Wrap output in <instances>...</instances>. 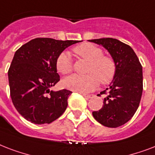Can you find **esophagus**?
Returning a JSON list of instances; mask_svg holds the SVG:
<instances>
[{
    "mask_svg": "<svg viewBox=\"0 0 155 155\" xmlns=\"http://www.w3.org/2000/svg\"><path fill=\"white\" fill-rule=\"evenodd\" d=\"M82 95H83L86 99H91V98H92V94H81Z\"/></svg>",
    "mask_w": 155,
    "mask_h": 155,
    "instance_id": "esophagus-1",
    "label": "esophagus"
}]
</instances>
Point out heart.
I'll use <instances>...</instances> for the list:
<instances>
[{
    "label": "heart",
    "instance_id": "b5f03b06",
    "mask_svg": "<svg viewBox=\"0 0 155 155\" xmlns=\"http://www.w3.org/2000/svg\"><path fill=\"white\" fill-rule=\"evenodd\" d=\"M73 51L81 57L89 64L86 69V75L74 74L63 81L67 89L71 91L86 93L96 88L99 82L103 85L110 83L115 78L116 73V62L110 56H104V51L100 48L90 43H85L75 47ZM56 67L57 71L62 74L71 73L73 61L68 51H62L56 59Z\"/></svg>",
    "mask_w": 155,
    "mask_h": 155
}]
</instances>
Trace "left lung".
<instances>
[{
    "label": "left lung",
    "instance_id": "left-lung-1",
    "mask_svg": "<svg viewBox=\"0 0 155 155\" xmlns=\"http://www.w3.org/2000/svg\"><path fill=\"white\" fill-rule=\"evenodd\" d=\"M89 41L106 48L116 65L115 78L108 88L100 93L108 94L104 99L103 107L93 111L92 115L104 126H121L138 108L143 91L142 66L131 47L118 39L103 38Z\"/></svg>",
    "mask_w": 155,
    "mask_h": 155
}]
</instances>
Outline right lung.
Listing matches in <instances>:
<instances>
[{
  "label": "right lung",
  "mask_w": 155,
  "mask_h": 155,
  "mask_svg": "<svg viewBox=\"0 0 155 155\" xmlns=\"http://www.w3.org/2000/svg\"><path fill=\"white\" fill-rule=\"evenodd\" d=\"M79 42L36 38L17 50L8 71L10 96L26 120L36 124H50L64 113L72 91L50 88L60 81L56 67L58 56Z\"/></svg>",
  "instance_id": "right-lung-1"
}]
</instances>
